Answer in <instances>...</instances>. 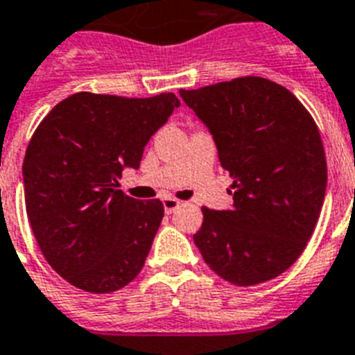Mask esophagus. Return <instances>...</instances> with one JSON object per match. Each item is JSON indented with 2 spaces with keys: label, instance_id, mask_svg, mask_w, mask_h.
Instances as JSON below:
<instances>
[{
  "label": "esophagus",
  "instance_id": "1",
  "mask_svg": "<svg viewBox=\"0 0 355 355\" xmlns=\"http://www.w3.org/2000/svg\"><path fill=\"white\" fill-rule=\"evenodd\" d=\"M181 207V201L180 199H174V198H165L163 199V209H165L166 214H172L174 210H178Z\"/></svg>",
  "mask_w": 355,
  "mask_h": 355
}]
</instances>
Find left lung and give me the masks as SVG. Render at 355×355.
<instances>
[{"label": "left lung", "mask_w": 355, "mask_h": 355, "mask_svg": "<svg viewBox=\"0 0 355 355\" xmlns=\"http://www.w3.org/2000/svg\"><path fill=\"white\" fill-rule=\"evenodd\" d=\"M180 96L207 125L234 180L230 209H201L196 247L232 285L274 279L301 256L323 207L327 159L318 125L290 90L257 76Z\"/></svg>", "instance_id": "left-lung-1"}]
</instances>
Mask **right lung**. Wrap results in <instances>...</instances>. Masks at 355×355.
<instances>
[{
  "label": "right lung",
  "mask_w": 355,
  "mask_h": 355,
  "mask_svg": "<svg viewBox=\"0 0 355 355\" xmlns=\"http://www.w3.org/2000/svg\"><path fill=\"white\" fill-rule=\"evenodd\" d=\"M180 99L78 92L36 128L23 161L26 216L49 265L92 294L127 286L141 272L163 219L159 199L139 201L119 187L139 168L145 145Z\"/></svg>",
  "instance_id": "obj_1"
}]
</instances>
